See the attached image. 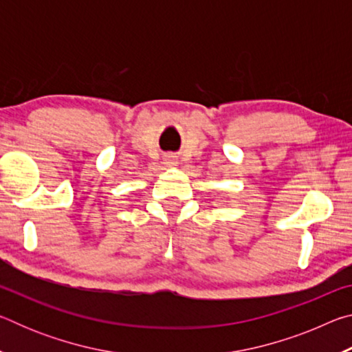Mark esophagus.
Listing matches in <instances>:
<instances>
[{"instance_id":"34e87169","label":"esophagus","mask_w":352,"mask_h":352,"mask_svg":"<svg viewBox=\"0 0 352 352\" xmlns=\"http://www.w3.org/2000/svg\"><path fill=\"white\" fill-rule=\"evenodd\" d=\"M164 162H166V164L174 166V164H177V158H175V157H172V155H169V157H166V158H164Z\"/></svg>"}]
</instances>
